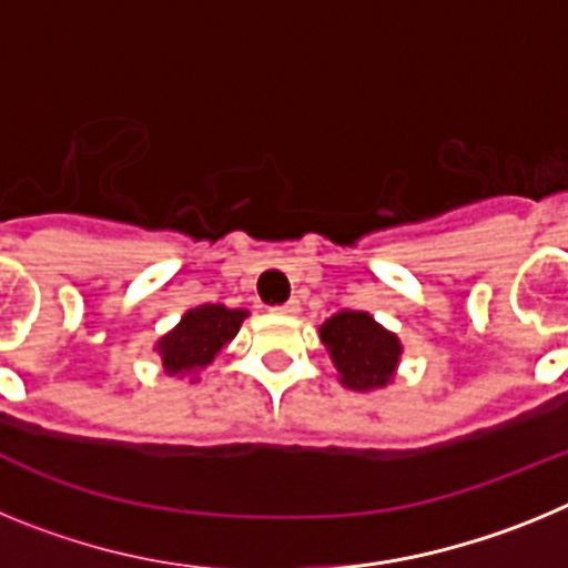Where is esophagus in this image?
Here are the masks:
<instances>
[{
    "label": "esophagus",
    "instance_id": "esophagus-1",
    "mask_svg": "<svg viewBox=\"0 0 568 568\" xmlns=\"http://www.w3.org/2000/svg\"><path fill=\"white\" fill-rule=\"evenodd\" d=\"M301 310V304H298V298H290V301H284V304H278V307H273V313H278V315H295Z\"/></svg>",
    "mask_w": 568,
    "mask_h": 568
}]
</instances>
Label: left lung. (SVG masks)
<instances>
[{
    "label": "left lung",
    "instance_id": "1",
    "mask_svg": "<svg viewBox=\"0 0 568 568\" xmlns=\"http://www.w3.org/2000/svg\"><path fill=\"white\" fill-rule=\"evenodd\" d=\"M321 341L329 349L341 384L349 389H375L386 386L398 364L400 344L393 333L378 327L366 313L344 310L324 321Z\"/></svg>",
    "mask_w": 568,
    "mask_h": 568
}]
</instances>
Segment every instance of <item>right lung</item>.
I'll list each match as a JSON object with an SVG mask.
<instances>
[{
    "mask_svg": "<svg viewBox=\"0 0 568 568\" xmlns=\"http://www.w3.org/2000/svg\"><path fill=\"white\" fill-rule=\"evenodd\" d=\"M244 315H247L244 310H227L222 304L190 310L182 324L159 341L164 369L175 375L207 366L219 355V349L235 338Z\"/></svg>",
    "mask_w": 568,
    "mask_h": 568,
    "instance_id": "1",
    "label": "right lung"
}]
</instances>
